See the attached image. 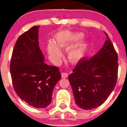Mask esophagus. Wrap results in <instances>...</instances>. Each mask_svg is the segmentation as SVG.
I'll use <instances>...</instances> for the list:
<instances>
[{"mask_svg": "<svg viewBox=\"0 0 127 127\" xmlns=\"http://www.w3.org/2000/svg\"><path fill=\"white\" fill-rule=\"evenodd\" d=\"M61 76H62V78H66L67 76H68V75H67V73H64V72H63V73H61Z\"/></svg>", "mask_w": 127, "mask_h": 127, "instance_id": "obj_1", "label": "esophagus"}]
</instances>
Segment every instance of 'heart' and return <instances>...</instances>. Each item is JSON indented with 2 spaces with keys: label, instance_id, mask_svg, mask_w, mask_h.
<instances>
[{
  "label": "heart",
  "instance_id": "heart-1",
  "mask_svg": "<svg viewBox=\"0 0 127 127\" xmlns=\"http://www.w3.org/2000/svg\"><path fill=\"white\" fill-rule=\"evenodd\" d=\"M84 34L82 32H71L64 31L55 37V44L49 42L47 45L49 55L54 61H58L61 57L62 53L60 49H67L83 38ZM89 43L88 41H83L78 45L70 48L67 52V58L72 64H78L86 55Z\"/></svg>",
  "mask_w": 127,
  "mask_h": 127
}]
</instances>
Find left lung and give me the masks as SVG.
Segmentation results:
<instances>
[{"label":"left lung","mask_w":127,"mask_h":127,"mask_svg":"<svg viewBox=\"0 0 127 127\" xmlns=\"http://www.w3.org/2000/svg\"><path fill=\"white\" fill-rule=\"evenodd\" d=\"M99 51L89 59L83 58L69 75L75 103L84 110L101 105L117 83L118 56L107 34Z\"/></svg>","instance_id":"1"}]
</instances>
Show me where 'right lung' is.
Here are the masks:
<instances>
[{
	"mask_svg": "<svg viewBox=\"0 0 127 127\" xmlns=\"http://www.w3.org/2000/svg\"><path fill=\"white\" fill-rule=\"evenodd\" d=\"M39 27H31L17 39L10 70L18 96L34 107L45 108L52 101L54 87L61 75L58 67L45 63L38 41Z\"/></svg>",
	"mask_w": 127,
	"mask_h": 127,
	"instance_id": "right-lung-1",
	"label": "right lung"
}]
</instances>
